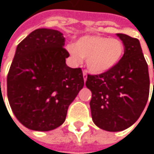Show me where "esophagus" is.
Masks as SVG:
<instances>
[{
	"label": "esophagus",
	"instance_id": "34e87169",
	"mask_svg": "<svg viewBox=\"0 0 154 154\" xmlns=\"http://www.w3.org/2000/svg\"><path fill=\"white\" fill-rule=\"evenodd\" d=\"M83 78H84V81H86L87 78H88V74L86 72H83Z\"/></svg>",
	"mask_w": 154,
	"mask_h": 154
}]
</instances>
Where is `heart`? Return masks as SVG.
<instances>
[{
    "instance_id": "b5f03b06",
    "label": "heart",
    "mask_w": 154,
    "mask_h": 154,
    "mask_svg": "<svg viewBox=\"0 0 154 154\" xmlns=\"http://www.w3.org/2000/svg\"><path fill=\"white\" fill-rule=\"evenodd\" d=\"M66 50L76 63L86 58L88 69L94 74H103L114 68L124 54L123 43L116 38L100 35H85Z\"/></svg>"
}]
</instances>
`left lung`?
Returning <instances> with one entry per match:
<instances>
[{"label": "left lung", "instance_id": "left-lung-1", "mask_svg": "<svg viewBox=\"0 0 154 154\" xmlns=\"http://www.w3.org/2000/svg\"><path fill=\"white\" fill-rule=\"evenodd\" d=\"M124 45L120 62L111 70L88 75L86 86L92 92L90 109L93 122L107 131H124L140 118L148 101V65L140 41L117 34Z\"/></svg>", "mask_w": 154, "mask_h": 154}]
</instances>
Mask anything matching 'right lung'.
I'll return each mask as SVG.
<instances>
[{
    "mask_svg": "<svg viewBox=\"0 0 154 154\" xmlns=\"http://www.w3.org/2000/svg\"><path fill=\"white\" fill-rule=\"evenodd\" d=\"M61 32L40 28L16 47L7 76L10 106L26 128L48 131L62 125L69 105L84 87L81 68L66 66L69 57Z\"/></svg>",
    "mask_w": 154,
    "mask_h": 154,
    "instance_id": "add662e5",
    "label": "right lung"
}]
</instances>
